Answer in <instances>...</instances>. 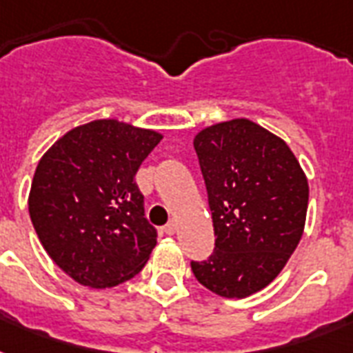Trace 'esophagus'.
Returning <instances> with one entry per match:
<instances>
[{"instance_id":"1","label":"esophagus","mask_w":353,"mask_h":353,"mask_svg":"<svg viewBox=\"0 0 353 353\" xmlns=\"http://www.w3.org/2000/svg\"><path fill=\"white\" fill-rule=\"evenodd\" d=\"M176 229H177L176 220H170V221H168V223H166V225H165V232H166V234H174V232H176Z\"/></svg>"}]
</instances>
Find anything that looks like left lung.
<instances>
[{"instance_id":"1","label":"left lung","mask_w":353,"mask_h":353,"mask_svg":"<svg viewBox=\"0 0 353 353\" xmlns=\"http://www.w3.org/2000/svg\"><path fill=\"white\" fill-rule=\"evenodd\" d=\"M194 148L216 247L209 260L190 263L192 273L216 295L245 299L271 284L299 245L307 177L284 139L249 119L203 128Z\"/></svg>"}]
</instances>
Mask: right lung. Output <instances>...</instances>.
<instances>
[{"label": "right lung", "mask_w": 353, "mask_h": 353, "mask_svg": "<svg viewBox=\"0 0 353 353\" xmlns=\"http://www.w3.org/2000/svg\"><path fill=\"white\" fill-rule=\"evenodd\" d=\"M163 133L117 119L69 130L36 166L29 214L52 262L74 282L104 290L148 262L157 232L144 218L135 174Z\"/></svg>", "instance_id": "add662e5"}]
</instances>
